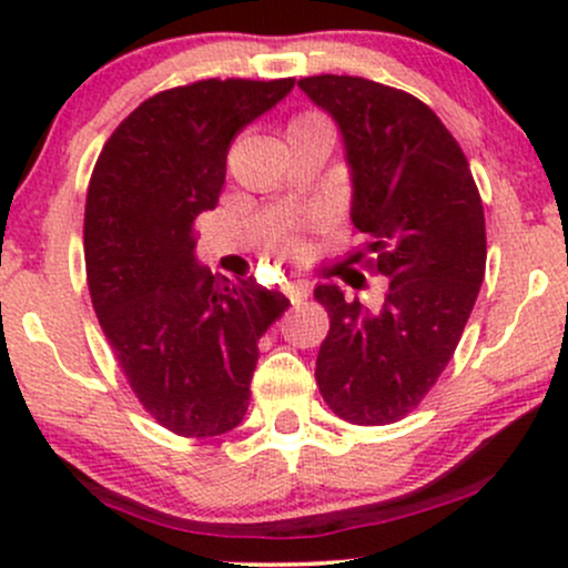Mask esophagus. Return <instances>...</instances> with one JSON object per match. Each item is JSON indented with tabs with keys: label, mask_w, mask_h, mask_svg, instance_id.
<instances>
[{
	"label": "esophagus",
	"mask_w": 568,
	"mask_h": 568,
	"mask_svg": "<svg viewBox=\"0 0 568 568\" xmlns=\"http://www.w3.org/2000/svg\"><path fill=\"white\" fill-rule=\"evenodd\" d=\"M283 291H285V296H288V302L293 306H298L306 302V296H310L312 288H310V283H304V280H293V283L283 285Z\"/></svg>",
	"instance_id": "34e87169"
}]
</instances>
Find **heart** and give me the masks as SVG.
<instances>
[{"instance_id":"b5f03b06","label":"heart","mask_w":568,"mask_h":568,"mask_svg":"<svg viewBox=\"0 0 568 568\" xmlns=\"http://www.w3.org/2000/svg\"><path fill=\"white\" fill-rule=\"evenodd\" d=\"M315 125H325V122H323L317 114H298V116H293V120H291L288 130L315 128ZM283 251H285V253H298V251H302V243H298L296 237H285V240H283Z\"/></svg>"}]
</instances>
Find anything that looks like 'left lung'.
<instances>
[{
	"label": "left lung",
	"instance_id": "obj_1",
	"mask_svg": "<svg viewBox=\"0 0 568 568\" xmlns=\"http://www.w3.org/2000/svg\"><path fill=\"white\" fill-rule=\"evenodd\" d=\"M334 116L352 179V224L379 304L315 288L331 331L317 352L323 400L352 425H393L452 361L486 272L484 202L465 152L427 103L363 77L298 80Z\"/></svg>",
	"mask_w": 568,
	"mask_h": 568
}]
</instances>
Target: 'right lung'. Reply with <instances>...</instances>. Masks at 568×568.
<instances>
[{
	"instance_id": "right-lung-1",
	"label": "right lung",
	"mask_w": 568,
	"mask_h": 568,
	"mask_svg": "<svg viewBox=\"0 0 568 568\" xmlns=\"http://www.w3.org/2000/svg\"><path fill=\"white\" fill-rule=\"evenodd\" d=\"M293 80H202L130 112L98 154L84 205L93 310L141 406L184 438L243 422L258 338L288 310L280 291L226 280L194 258L192 226L213 211L234 135Z\"/></svg>"
}]
</instances>
